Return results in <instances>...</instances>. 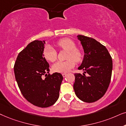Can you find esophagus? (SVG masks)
Masks as SVG:
<instances>
[{
  "mask_svg": "<svg viewBox=\"0 0 126 126\" xmlns=\"http://www.w3.org/2000/svg\"><path fill=\"white\" fill-rule=\"evenodd\" d=\"M62 75H63V77H66V75H67V73H63L62 74Z\"/></svg>",
  "mask_w": 126,
  "mask_h": 126,
  "instance_id": "esophagus-1",
  "label": "esophagus"
}]
</instances>
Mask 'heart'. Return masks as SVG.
Wrapping results in <instances>:
<instances>
[{
  "mask_svg": "<svg viewBox=\"0 0 126 126\" xmlns=\"http://www.w3.org/2000/svg\"><path fill=\"white\" fill-rule=\"evenodd\" d=\"M57 46L60 49L68 51L65 61H58L52 66V70L57 73H67L74 67L75 62L82 60L83 54L80 49L76 48L74 41L68 38H62L56 43ZM43 54L44 58L48 61L53 62L56 60L58 53L56 50L50 45H46L44 48Z\"/></svg>",
  "mask_w": 126,
  "mask_h": 126,
  "instance_id": "1",
  "label": "heart"
}]
</instances>
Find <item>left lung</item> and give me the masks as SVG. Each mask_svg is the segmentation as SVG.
<instances>
[{"mask_svg": "<svg viewBox=\"0 0 126 126\" xmlns=\"http://www.w3.org/2000/svg\"><path fill=\"white\" fill-rule=\"evenodd\" d=\"M84 51L82 63L78 70L84 73L75 74L74 90L77 97L86 103H93L105 94L110 85L112 60L105 46L94 38L78 35ZM85 73L88 74L86 76Z\"/></svg>", "mask_w": 126, "mask_h": 126, "instance_id": "left-lung-1", "label": "left lung"}]
</instances>
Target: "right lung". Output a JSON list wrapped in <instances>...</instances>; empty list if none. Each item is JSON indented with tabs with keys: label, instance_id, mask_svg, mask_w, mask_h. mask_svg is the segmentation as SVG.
Segmentation results:
<instances>
[{
	"label": "right lung",
	"instance_id": "add662e5",
	"mask_svg": "<svg viewBox=\"0 0 126 126\" xmlns=\"http://www.w3.org/2000/svg\"><path fill=\"white\" fill-rule=\"evenodd\" d=\"M45 41L34 40L20 52L14 70L21 93L35 106L47 108L54 104L59 96L63 76L49 73V65L43 56ZM43 75L46 77L42 78Z\"/></svg>",
	"mask_w": 126,
	"mask_h": 126
}]
</instances>
